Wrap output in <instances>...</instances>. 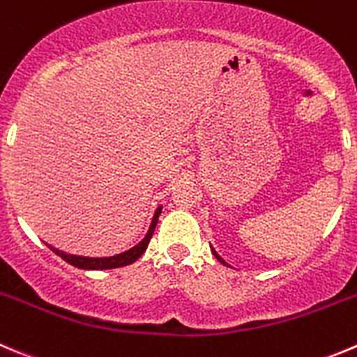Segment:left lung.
Listing matches in <instances>:
<instances>
[{
  "mask_svg": "<svg viewBox=\"0 0 357 357\" xmlns=\"http://www.w3.org/2000/svg\"><path fill=\"white\" fill-rule=\"evenodd\" d=\"M213 255H215V257H216V259H218V261H220V262H222V264H225V262H224V259L220 257V255H218V254H216L215 250H213Z\"/></svg>",
  "mask_w": 357,
  "mask_h": 357,
  "instance_id": "8db88e82",
  "label": "left lung"
}]
</instances>
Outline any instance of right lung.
<instances>
[{
	"instance_id": "1",
	"label": "right lung",
	"mask_w": 357,
	"mask_h": 357,
	"mask_svg": "<svg viewBox=\"0 0 357 357\" xmlns=\"http://www.w3.org/2000/svg\"><path fill=\"white\" fill-rule=\"evenodd\" d=\"M160 213H162V208L156 209L155 216H153L151 225H149L148 234H146V238L142 239L139 245H135L133 248L126 250V252H123V254L114 255V257H81V255H70V254H65V252H59L58 248H54V246H51V245H47V246L52 250V252H54L56 255H59L63 261H66L68 264L75 266V268H79V269L123 268V266H128V264H132V262H135L142 254H144L146 248H148V245H149V241H151V238H153V232H155Z\"/></svg>"
}]
</instances>
